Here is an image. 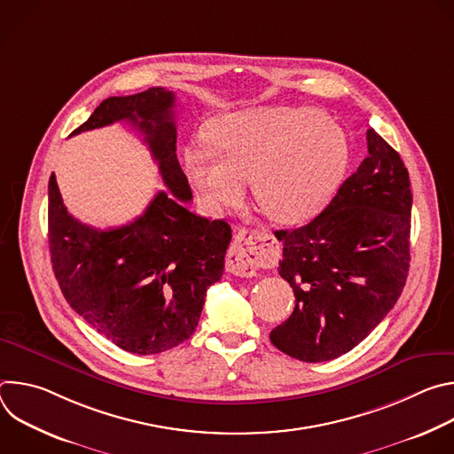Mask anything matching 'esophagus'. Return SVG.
<instances>
[{
	"mask_svg": "<svg viewBox=\"0 0 454 454\" xmlns=\"http://www.w3.org/2000/svg\"><path fill=\"white\" fill-rule=\"evenodd\" d=\"M275 258V239L268 231L240 230L228 251L226 268L231 275L251 278Z\"/></svg>",
	"mask_w": 454,
	"mask_h": 454,
	"instance_id": "esophagus-1",
	"label": "esophagus"
}]
</instances>
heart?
I'll use <instances>...</instances> for the list:
<instances>
[{
	"label": "heart",
	"mask_w": 454,
	"mask_h": 454,
	"mask_svg": "<svg viewBox=\"0 0 454 454\" xmlns=\"http://www.w3.org/2000/svg\"><path fill=\"white\" fill-rule=\"evenodd\" d=\"M208 138L212 147H188L183 161L212 214L235 207L251 177L253 196L270 219L301 223L329 201L348 163L343 133L310 107L231 113L210 127Z\"/></svg>",
	"instance_id": "1"
}]
</instances>
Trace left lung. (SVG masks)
<instances>
[{"label":"left lung","instance_id":"8db88e82","mask_svg":"<svg viewBox=\"0 0 454 454\" xmlns=\"http://www.w3.org/2000/svg\"><path fill=\"white\" fill-rule=\"evenodd\" d=\"M368 156L310 223L278 230V273L293 314L270 334L284 354L321 363L359 345L397 303L410 270L411 190L399 153L373 129Z\"/></svg>","mask_w":454,"mask_h":454}]
</instances>
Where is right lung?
Segmentation results:
<instances>
[{
    "label": "right lung",
    "mask_w": 454,
    "mask_h": 454,
    "mask_svg": "<svg viewBox=\"0 0 454 454\" xmlns=\"http://www.w3.org/2000/svg\"><path fill=\"white\" fill-rule=\"evenodd\" d=\"M176 95L151 88L109 97L70 135L125 120L144 135L168 192L120 228L95 230L48 183V242L59 287L70 307L125 352L149 356L196 333L207 291L224 271L231 228L192 214L188 179L176 154Z\"/></svg>",
    "instance_id": "obj_1"
}]
</instances>
